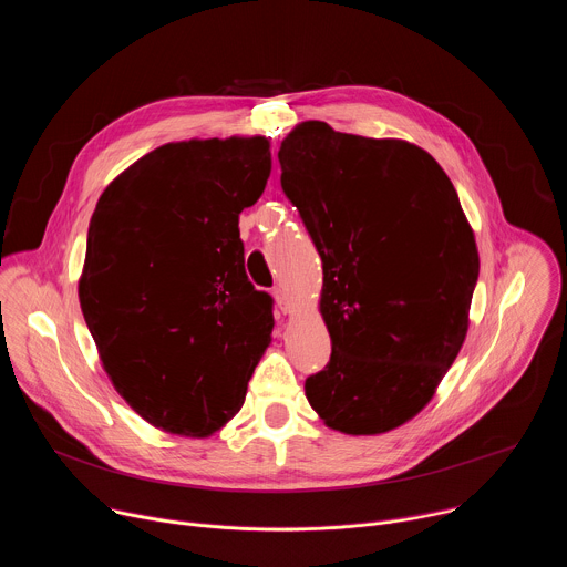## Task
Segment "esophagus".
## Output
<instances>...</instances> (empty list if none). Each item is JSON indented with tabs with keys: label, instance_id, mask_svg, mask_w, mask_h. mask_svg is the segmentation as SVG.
Returning <instances> with one entry per match:
<instances>
[{
	"label": "esophagus",
	"instance_id": "1",
	"mask_svg": "<svg viewBox=\"0 0 567 567\" xmlns=\"http://www.w3.org/2000/svg\"><path fill=\"white\" fill-rule=\"evenodd\" d=\"M274 298H276L280 311L287 313L289 311V296H287V291L282 287H274Z\"/></svg>",
	"mask_w": 567,
	"mask_h": 567
}]
</instances>
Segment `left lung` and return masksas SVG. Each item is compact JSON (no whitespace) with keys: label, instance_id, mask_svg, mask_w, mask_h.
I'll list each match as a JSON object with an SVG mask.
<instances>
[{"label":"left lung","instance_id":"1","mask_svg":"<svg viewBox=\"0 0 567 567\" xmlns=\"http://www.w3.org/2000/svg\"><path fill=\"white\" fill-rule=\"evenodd\" d=\"M280 184L322 260L330 363L305 379L334 431L377 435L415 417L455 361L480 260L437 161L396 138L298 125Z\"/></svg>","mask_w":567,"mask_h":567}]
</instances>
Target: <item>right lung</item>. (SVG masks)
I'll list each match as a JSON object with an SVG mask.
<instances>
[{
	"label": "right lung",
	"instance_id": "add662e5",
	"mask_svg": "<svg viewBox=\"0 0 567 567\" xmlns=\"http://www.w3.org/2000/svg\"><path fill=\"white\" fill-rule=\"evenodd\" d=\"M269 173L265 136L168 143L96 204L80 307L116 390L156 429L204 437L245 403L274 298L247 276L237 224Z\"/></svg>",
	"mask_w": 567,
	"mask_h": 567
}]
</instances>
